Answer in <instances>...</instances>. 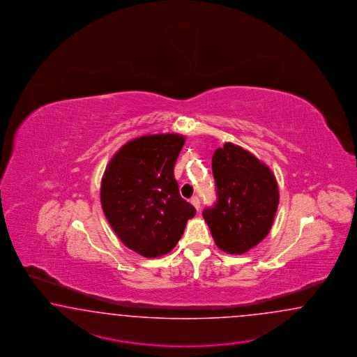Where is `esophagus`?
Wrapping results in <instances>:
<instances>
[{"instance_id": "obj_1", "label": "esophagus", "mask_w": 357, "mask_h": 357, "mask_svg": "<svg viewBox=\"0 0 357 357\" xmlns=\"http://www.w3.org/2000/svg\"><path fill=\"white\" fill-rule=\"evenodd\" d=\"M191 204L196 208V211H200L202 209V205H200V199L197 196H193L191 197Z\"/></svg>"}]
</instances>
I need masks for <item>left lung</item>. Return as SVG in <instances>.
<instances>
[{
    "mask_svg": "<svg viewBox=\"0 0 357 357\" xmlns=\"http://www.w3.org/2000/svg\"><path fill=\"white\" fill-rule=\"evenodd\" d=\"M217 203L203 212L217 247L243 255L269 234L280 202L274 174L239 145L226 143L212 158Z\"/></svg>",
    "mask_w": 357,
    "mask_h": 357,
    "instance_id": "left-lung-1",
    "label": "left lung"
}]
</instances>
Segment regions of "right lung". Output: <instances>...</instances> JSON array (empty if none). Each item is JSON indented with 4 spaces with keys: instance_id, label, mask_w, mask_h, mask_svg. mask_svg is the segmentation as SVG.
Wrapping results in <instances>:
<instances>
[{
    "instance_id": "obj_1",
    "label": "right lung",
    "mask_w": 357,
    "mask_h": 357,
    "mask_svg": "<svg viewBox=\"0 0 357 357\" xmlns=\"http://www.w3.org/2000/svg\"><path fill=\"white\" fill-rule=\"evenodd\" d=\"M184 142L178 134L136 137L113 155L102 176L106 220L127 248L148 259L172 251L196 214L174 178Z\"/></svg>"
}]
</instances>
